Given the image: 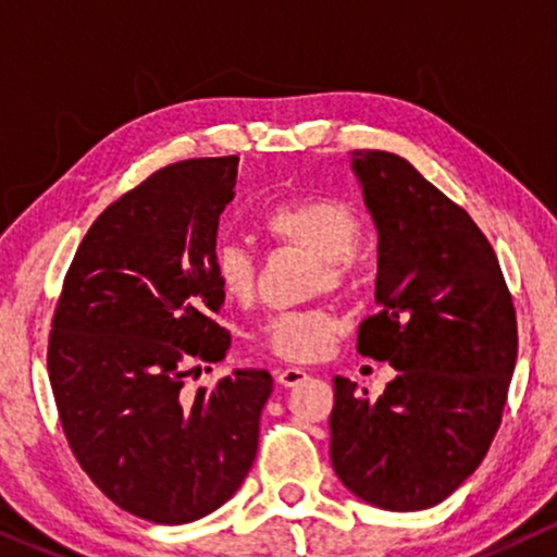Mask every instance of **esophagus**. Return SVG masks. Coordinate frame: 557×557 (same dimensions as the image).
Listing matches in <instances>:
<instances>
[{
  "mask_svg": "<svg viewBox=\"0 0 557 557\" xmlns=\"http://www.w3.org/2000/svg\"><path fill=\"white\" fill-rule=\"evenodd\" d=\"M309 377V372L307 370H301V368H284V370H278V385H284V387H294V385H299V383H304V380Z\"/></svg>",
  "mask_w": 557,
  "mask_h": 557,
  "instance_id": "obj_1",
  "label": "esophagus"
}]
</instances>
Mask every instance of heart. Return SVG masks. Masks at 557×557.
I'll list each match as a JSON object with an SVG mask.
<instances>
[{"instance_id": "1", "label": "heart", "mask_w": 557, "mask_h": 557, "mask_svg": "<svg viewBox=\"0 0 557 557\" xmlns=\"http://www.w3.org/2000/svg\"><path fill=\"white\" fill-rule=\"evenodd\" d=\"M265 233L319 258L317 286L347 284L349 258L362 240L360 220L345 202L332 197H301L281 202L263 215ZM218 284L235 301H248L256 292V261L240 243H220L212 253ZM342 330L339 319L324 309L276 311L265 319L258 337L273 355L292 362L317 360Z\"/></svg>"}]
</instances>
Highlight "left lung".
<instances>
[{
    "label": "left lung",
    "instance_id": "obj_1",
    "mask_svg": "<svg viewBox=\"0 0 557 557\" xmlns=\"http://www.w3.org/2000/svg\"><path fill=\"white\" fill-rule=\"evenodd\" d=\"M377 231L375 304L357 352L398 370L377 400L334 377L330 456L355 497L391 512L444 502L490 451L517 362L499 261L467 210L408 159H349Z\"/></svg>",
    "mask_w": 557,
    "mask_h": 557
}]
</instances>
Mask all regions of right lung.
<instances>
[{"label": "right lung", "instance_id": "right-lung-1", "mask_svg": "<svg viewBox=\"0 0 557 557\" xmlns=\"http://www.w3.org/2000/svg\"><path fill=\"white\" fill-rule=\"evenodd\" d=\"M235 180L238 157L187 159L109 205L52 317L50 385L75 459L106 497L157 524L200 520L240 490L273 391L265 370L185 391L231 347L212 319L225 299L212 253Z\"/></svg>", "mask_w": 557, "mask_h": 557}]
</instances>
